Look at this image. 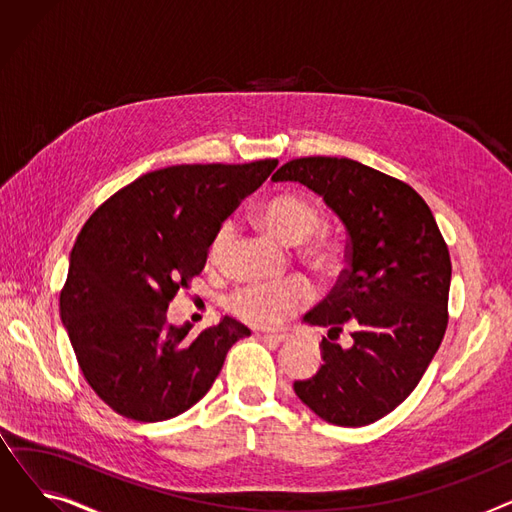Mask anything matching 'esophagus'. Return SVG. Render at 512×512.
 Returning <instances> with one entry per match:
<instances>
[{"mask_svg":"<svg viewBox=\"0 0 512 512\" xmlns=\"http://www.w3.org/2000/svg\"><path fill=\"white\" fill-rule=\"evenodd\" d=\"M261 340H265V342H276V344H280V342H284V340H288V334L286 332H276V334H270V332H261V334H257Z\"/></svg>","mask_w":512,"mask_h":512,"instance_id":"1","label":"esophagus"}]
</instances>
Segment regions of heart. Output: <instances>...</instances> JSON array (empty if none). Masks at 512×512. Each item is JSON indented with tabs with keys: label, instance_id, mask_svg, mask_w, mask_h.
Listing matches in <instances>:
<instances>
[{
	"label": "heart",
	"instance_id": "heart-1",
	"mask_svg": "<svg viewBox=\"0 0 512 512\" xmlns=\"http://www.w3.org/2000/svg\"><path fill=\"white\" fill-rule=\"evenodd\" d=\"M257 220L261 226L280 238L286 245H301V255L313 263L315 267H330L338 257V249L330 238H313L307 240L313 230L319 226L317 207L299 197L282 193L257 209ZM230 236V228L222 226L211 242V259H218L226 240ZM311 299V288L301 278H286L276 284H247L240 286L230 294V309L242 321L253 326H278L288 315L301 309Z\"/></svg>",
	"mask_w": 512,
	"mask_h": 512
}]
</instances>
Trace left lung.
<instances>
[{
  "instance_id": "left-lung-1",
  "label": "left lung",
  "mask_w": 512,
  "mask_h": 512,
  "mask_svg": "<svg viewBox=\"0 0 512 512\" xmlns=\"http://www.w3.org/2000/svg\"><path fill=\"white\" fill-rule=\"evenodd\" d=\"M274 182H301L346 228V270L303 321L328 328L324 365L294 392L324 421L361 427L392 413L432 363L448 326L450 255L417 191L346 157H301ZM346 325L351 349L333 342Z\"/></svg>"
}]
</instances>
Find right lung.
Listing matches in <instances>:
<instances>
[{
	"label": "right lung",
	"mask_w": 512,
	"mask_h": 512,
	"mask_svg": "<svg viewBox=\"0 0 512 512\" xmlns=\"http://www.w3.org/2000/svg\"><path fill=\"white\" fill-rule=\"evenodd\" d=\"M251 164L170 166L107 199L80 230L60 294L62 324L85 380L116 413L166 421L199 402L232 344L251 330L232 317L191 336L168 305L205 267L222 222L274 172Z\"/></svg>",
	"instance_id": "obj_1"
}]
</instances>
